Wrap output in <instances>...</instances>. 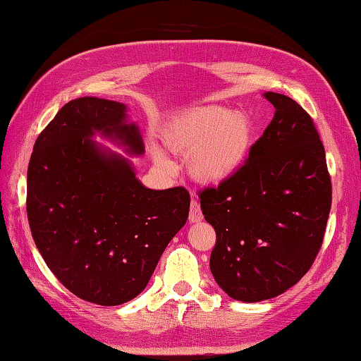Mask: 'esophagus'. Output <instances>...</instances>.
<instances>
[{
	"instance_id": "1",
	"label": "esophagus",
	"mask_w": 361,
	"mask_h": 361,
	"mask_svg": "<svg viewBox=\"0 0 361 361\" xmlns=\"http://www.w3.org/2000/svg\"><path fill=\"white\" fill-rule=\"evenodd\" d=\"M189 220L192 223H198V221L203 220V212H201V207L198 204V201H195V200H192V203H190Z\"/></svg>"
}]
</instances>
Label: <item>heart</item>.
Wrapping results in <instances>:
<instances>
[{"label":"heart","instance_id":"heart-1","mask_svg":"<svg viewBox=\"0 0 361 361\" xmlns=\"http://www.w3.org/2000/svg\"><path fill=\"white\" fill-rule=\"evenodd\" d=\"M252 133V123L245 112L201 106L173 115L164 124L161 135L173 152L188 150L186 167L192 178L219 184L245 166ZM154 154L163 166H171L160 149H154Z\"/></svg>","mask_w":361,"mask_h":361}]
</instances>
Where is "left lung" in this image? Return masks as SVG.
<instances>
[{"instance_id": "left-lung-1", "label": "left lung", "mask_w": 361, "mask_h": 361, "mask_svg": "<svg viewBox=\"0 0 361 361\" xmlns=\"http://www.w3.org/2000/svg\"><path fill=\"white\" fill-rule=\"evenodd\" d=\"M264 97L275 115L245 166L198 194L216 233L211 272L226 294L245 303L283 294L311 269L332 203L324 147L311 115L286 95Z\"/></svg>"}]
</instances>
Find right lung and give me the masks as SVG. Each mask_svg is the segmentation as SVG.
Here are the masks:
<instances>
[{"mask_svg": "<svg viewBox=\"0 0 361 361\" xmlns=\"http://www.w3.org/2000/svg\"><path fill=\"white\" fill-rule=\"evenodd\" d=\"M102 132L145 152L126 106L82 97L64 104L39 133L27 169V220L50 271L73 295L116 306L147 286L166 246L189 215L178 186L147 189L130 163L98 146Z\"/></svg>", "mask_w": 361, "mask_h": 361, "instance_id": "add662e5", "label": "right lung"}]
</instances>
